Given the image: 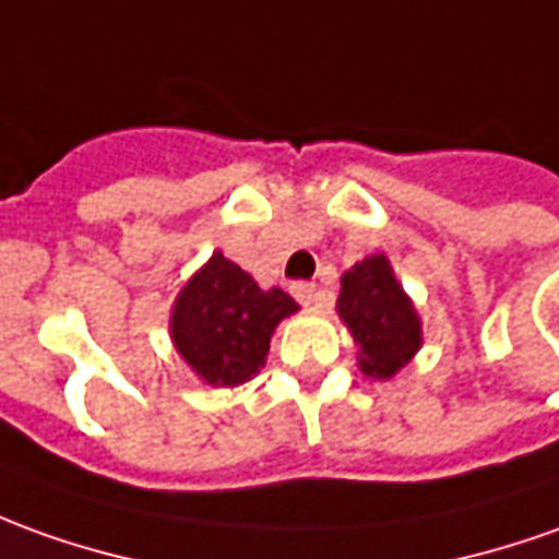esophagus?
<instances>
[{"mask_svg": "<svg viewBox=\"0 0 559 559\" xmlns=\"http://www.w3.org/2000/svg\"><path fill=\"white\" fill-rule=\"evenodd\" d=\"M292 295L304 304V307H310V304L319 301V288L317 283H295L292 286Z\"/></svg>", "mask_w": 559, "mask_h": 559, "instance_id": "34e87169", "label": "esophagus"}]
</instances>
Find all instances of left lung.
<instances>
[{
  "label": "left lung",
  "mask_w": 559,
  "mask_h": 559,
  "mask_svg": "<svg viewBox=\"0 0 559 559\" xmlns=\"http://www.w3.org/2000/svg\"><path fill=\"white\" fill-rule=\"evenodd\" d=\"M337 317L359 346V371L371 380L395 377L423 346V319L383 252L341 276Z\"/></svg>",
  "instance_id": "obj_1"
}]
</instances>
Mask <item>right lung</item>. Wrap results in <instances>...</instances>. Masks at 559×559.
<instances>
[{
  "label": "right lung",
  "mask_w": 559,
  "mask_h": 559,
  "mask_svg": "<svg viewBox=\"0 0 559 559\" xmlns=\"http://www.w3.org/2000/svg\"><path fill=\"white\" fill-rule=\"evenodd\" d=\"M301 307L283 288H261L215 249L169 310V341L206 386L234 390L264 368L271 337Z\"/></svg>",
  "instance_id": "right-lung-1"
}]
</instances>
